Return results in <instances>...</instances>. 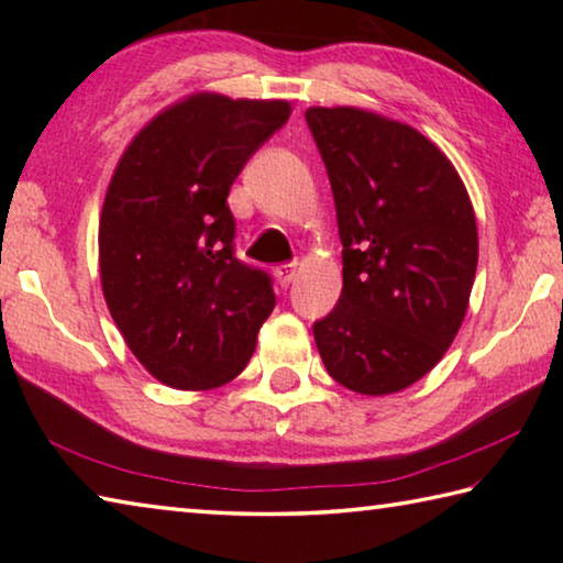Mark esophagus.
<instances>
[{
    "label": "esophagus",
    "mask_w": 563,
    "mask_h": 563,
    "mask_svg": "<svg viewBox=\"0 0 563 563\" xmlns=\"http://www.w3.org/2000/svg\"><path fill=\"white\" fill-rule=\"evenodd\" d=\"M295 273H298V263H280V265H275V271H273L275 280H278L283 288L295 280Z\"/></svg>",
    "instance_id": "esophagus-1"
}]
</instances>
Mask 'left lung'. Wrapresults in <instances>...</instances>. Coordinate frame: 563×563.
Segmentation results:
<instances>
[{
  "label": "left lung",
  "mask_w": 563,
  "mask_h": 563,
  "mask_svg": "<svg viewBox=\"0 0 563 563\" xmlns=\"http://www.w3.org/2000/svg\"><path fill=\"white\" fill-rule=\"evenodd\" d=\"M342 241V292L312 325L330 377L383 397L444 357L470 308L479 238L470 194L417 129L357 107H310Z\"/></svg>",
  "instance_id": "left-lung-1"
}]
</instances>
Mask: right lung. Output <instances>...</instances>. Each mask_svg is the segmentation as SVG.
Returning a JSON list of instances; mask_svg holds the SVG:
<instances>
[{
	"instance_id": "1",
	"label": "right lung",
	"mask_w": 563,
	"mask_h": 563,
	"mask_svg": "<svg viewBox=\"0 0 563 563\" xmlns=\"http://www.w3.org/2000/svg\"><path fill=\"white\" fill-rule=\"evenodd\" d=\"M285 99L198 91L123 151L99 218L103 300L158 383L213 389L243 373L275 308L271 278L233 255L228 190L290 117Z\"/></svg>"
}]
</instances>
